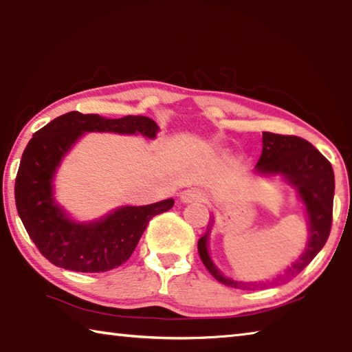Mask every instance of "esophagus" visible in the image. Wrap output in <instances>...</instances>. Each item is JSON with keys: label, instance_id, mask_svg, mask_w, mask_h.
<instances>
[{"label": "esophagus", "instance_id": "obj_1", "mask_svg": "<svg viewBox=\"0 0 352 352\" xmlns=\"http://www.w3.org/2000/svg\"><path fill=\"white\" fill-rule=\"evenodd\" d=\"M201 200H204V192L200 189H186L180 194L182 204H194Z\"/></svg>", "mask_w": 352, "mask_h": 352}]
</instances>
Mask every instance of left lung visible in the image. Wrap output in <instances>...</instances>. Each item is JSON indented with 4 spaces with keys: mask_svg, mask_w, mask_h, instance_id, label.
Segmentation results:
<instances>
[{
    "mask_svg": "<svg viewBox=\"0 0 352 352\" xmlns=\"http://www.w3.org/2000/svg\"><path fill=\"white\" fill-rule=\"evenodd\" d=\"M253 174L262 178H276L290 184L295 190L298 201L305 211L307 222V241L302 253L285 267L283 273L275 278L264 281H243L226 276L214 264L210 254V234L214 223V216L210 217V228L199 241V254L204 261L208 272L228 287L253 290L264 289L269 285L285 283L305 270L329 237L332 223V204H333V170L331 163L315 148L311 142L298 138L264 132L262 133V153Z\"/></svg>",
    "mask_w": 352,
    "mask_h": 352,
    "instance_id": "obj_1",
    "label": "left lung"
}]
</instances>
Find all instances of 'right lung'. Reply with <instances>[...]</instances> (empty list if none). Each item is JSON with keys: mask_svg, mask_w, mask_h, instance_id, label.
Listing matches in <instances>:
<instances>
[{"mask_svg": "<svg viewBox=\"0 0 352 352\" xmlns=\"http://www.w3.org/2000/svg\"><path fill=\"white\" fill-rule=\"evenodd\" d=\"M141 135L155 140L160 127L147 116L104 118L69 111L35 132L23 152L15 180V205L40 253L60 269L100 273L122 265L153 216L174 199L152 205H122L93 220H77L56 199V175L63 158L85 133Z\"/></svg>", "mask_w": 352, "mask_h": 352, "instance_id": "right-lung-1", "label": "right lung"}]
</instances>
